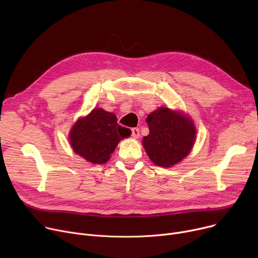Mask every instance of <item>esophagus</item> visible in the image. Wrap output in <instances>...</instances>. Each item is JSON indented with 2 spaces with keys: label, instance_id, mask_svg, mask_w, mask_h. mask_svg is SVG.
Segmentation results:
<instances>
[{
  "label": "esophagus",
  "instance_id": "esophagus-1",
  "mask_svg": "<svg viewBox=\"0 0 258 258\" xmlns=\"http://www.w3.org/2000/svg\"><path fill=\"white\" fill-rule=\"evenodd\" d=\"M132 136L134 137V138H139L140 137V131H139V128H137V127H134V128H132Z\"/></svg>",
  "mask_w": 258,
  "mask_h": 258
}]
</instances>
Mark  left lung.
Returning <instances> with one entry per match:
<instances>
[{
  "label": "left lung",
  "mask_w": 258,
  "mask_h": 258,
  "mask_svg": "<svg viewBox=\"0 0 258 258\" xmlns=\"http://www.w3.org/2000/svg\"><path fill=\"white\" fill-rule=\"evenodd\" d=\"M146 122L150 134L142 144L156 165L171 167L192 150L197 130L190 117L162 106L148 115Z\"/></svg>",
  "instance_id": "left-lung-1"
}]
</instances>
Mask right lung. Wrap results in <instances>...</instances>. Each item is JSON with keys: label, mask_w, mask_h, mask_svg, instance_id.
I'll list each match as a JSON object with an SVG mask.
<instances>
[{"label": "right lung", "mask_w": 258, "mask_h": 258, "mask_svg": "<svg viewBox=\"0 0 258 258\" xmlns=\"http://www.w3.org/2000/svg\"><path fill=\"white\" fill-rule=\"evenodd\" d=\"M131 130L117 123L114 113L94 108L79 118L69 134L73 151L93 164H103L111 158L120 140L130 136Z\"/></svg>", "instance_id": "obj_1"}]
</instances>
